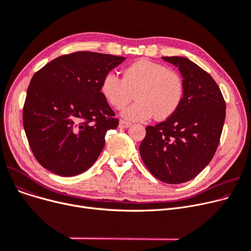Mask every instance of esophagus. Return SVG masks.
I'll return each instance as SVG.
<instances>
[{
    "label": "esophagus",
    "instance_id": "obj_1",
    "mask_svg": "<svg viewBox=\"0 0 251 251\" xmlns=\"http://www.w3.org/2000/svg\"><path fill=\"white\" fill-rule=\"evenodd\" d=\"M131 125V123H129V122H127V121H125V120H120V122H119V127L120 128H128L129 126Z\"/></svg>",
    "mask_w": 251,
    "mask_h": 251
}]
</instances>
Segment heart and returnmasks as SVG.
Wrapping results in <instances>:
<instances>
[{
  "label": "heart",
  "instance_id": "obj_1",
  "mask_svg": "<svg viewBox=\"0 0 251 251\" xmlns=\"http://www.w3.org/2000/svg\"><path fill=\"white\" fill-rule=\"evenodd\" d=\"M100 91L115 109H123L133 99L136 101L122 112L123 117L146 121L152 116L163 121L179 109L184 96V83L179 73L147 59L129 65L123 78L108 72L102 78Z\"/></svg>",
  "mask_w": 251,
  "mask_h": 251
}]
</instances>
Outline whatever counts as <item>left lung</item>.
I'll return each instance as SVG.
<instances>
[{
    "label": "left lung",
    "instance_id": "obj_1",
    "mask_svg": "<svg viewBox=\"0 0 251 251\" xmlns=\"http://www.w3.org/2000/svg\"><path fill=\"white\" fill-rule=\"evenodd\" d=\"M183 76L184 96L177 112L147 127L139 147L150 172L162 182L180 184L199 175L218 149L226 102L207 72L183 57H163Z\"/></svg>",
    "mask_w": 251,
    "mask_h": 251
}]
</instances>
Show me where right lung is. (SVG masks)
<instances>
[{"mask_svg":"<svg viewBox=\"0 0 251 251\" xmlns=\"http://www.w3.org/2000/svg\"><path fill=\"white\" fill-rule=\"evenodd\" d=\"M124 60L75 51L50 61L31 78L23 126L36 161L50 172L76 176L97 161L105 133L119 124L100 83Z\"/></svg>","mask_w":251,"mask_h":251,"instance_id":"add662e5","label":"right lung"}]
</instances>
